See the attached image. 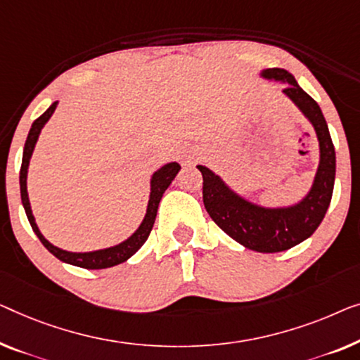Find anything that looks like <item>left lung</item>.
I'll return each mask as SVG.
<instances>
[{"mask_svg":"<svg viewBox=\"0 0 360 360\" xmlns=\"http://www.w3.org/2000/svg\"><path fill=\"white\" fill-rule=\"evenodd\" d=\"M262 79L285 86L283 94L309 120L319 141V167L310 190L285 206L258 205L237 193L206 165H196L202 175V202L219 227L245 248L278 253L304 242L314 233L331 202L336 176V154L321 108L285 70L271 68L258 72Z\"/></svg>","mask_w":360,"mask_h":360,"instance_id":"1","label":"left lung"}]
</instances>
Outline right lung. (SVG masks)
<instances>
[{
	"mask_svg": "<svg viewBox=\"0 0 360 360\" xmlns=\"http://www.w3.org/2000/svg\"><path fill=\"white\" fill-rule=\"evenodd\" d=\"M56 107H58V101L51 103V105L46 108V112L41 113V115L35 120L32 123V128H30V131L27 134V139H25L24 153H22V165H20V174H19L20 200H22L25 214H27L30 226H32V231L35 232V236L39 237V240L44 243V247L49 250L53 257L58 258L60 262L72 264V266L86 268V269H103V268L117 266V264L131 258L133 255L143 247L144 242L148 240L149 233L154 227V221H155V216H158V207H159L160 200H162V195L165 193V190L169 188L172 181H174V179L181 167L179 162H169V164H164L162 167L158 169L153 175H150L149 200H148V207H146V214L136 231H134L128 238H124L123 242L112 245V247H107V248L92 250V252H70V250L56 247V245L46 240L44 233L40 232L37 222H35V217L32 214V206H30L29 193H27L29 164H30V159H32L35 144L39 141L41 129H44L45 124L49 123V120L51 118V115L55 113Z\"/></svg>",
	"mask_w": 360,
	"mask_h": 360,
	"instance_id": "1",
	"label": "right lung"
}]
</instances>
